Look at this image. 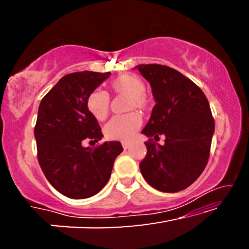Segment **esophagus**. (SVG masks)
Wrapping results in <instances>:
<instances>
[{"label":"esophagus","instance_id":"esophagus-1","mask_svg":"<svg viewBox=\"0 0 249 249\" xmlns=\"http://www.w3.org/2000/svg\"><path fill=\"white\" fill-rule=\"evenodd\" d=\"M121 144H122V147H124V149H127V148L130 147L131 142H125V141H124V142H122Z\"/></svg>","mask_w":249,"mask_h":249}]
</instances>
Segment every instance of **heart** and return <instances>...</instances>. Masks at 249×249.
<instances>
[{"label": "heart", "mask_w": 249, "mask_h": 249, "mask_svg": "<svg viewBox=\"0 0 249 249\" xmlns=\"http://www.w3.org/2000/svg\"><path fill=\"white\" fill-rule=\"evenodd\" d=\"M112 88L118 93L128 94L132 97L131 107H142L145 104L144 94L145 84L135 76L124 74L117 78L112 83ZM87 107L97 120H104L110 110V97L107 91L96 89L91 91L87 98ZM142 124V117L136 112L132 113L115 115L107 122L104 132L107 138L117 141H129L134 137L136 131Z\"/></svg>", "instance_id": "1"}]
</instances>
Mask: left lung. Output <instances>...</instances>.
<instances>
[{
	"mask_svg": "<svg viewBox=\"0 0 249 249\" xmlns=\"http://www.w3.org/2000/svg\"><path fill=\"white\" fill-rule=\"evenodd\" d=\"M152 87L155 105L142 134L147 154L139 164L144 179L163 193L186 189L202 175L209 161L214 120L202 89L172 68L138 64ZM166 137L163 145L153 139Z\"/></svg>",
	"mask_w": 249,
	"mask_h": 249,
	"instance_id": "8db88e82",
	"label": "left lung"
}]
</instances>
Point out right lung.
<instances>
[{"mask_svg": "<svg viewBox=\"0 0 249 249\" xmlns=\"http://www.w3.org/2000/svg\"><path fill=\"white\" fill-rule=\"evenodd\" d=\"M111 72L81 71L66 74L43 97L35 125L37 158L49 182L69 198L96 195L111 177L120 142L96 148L83 141H101V127L87 107V98Z\"/></svg>", "mask_w": 249, "mask_h": 249, "instance_id": "obj_1", "label": "right lung"}]
</instances>
